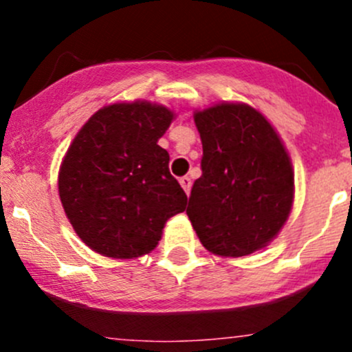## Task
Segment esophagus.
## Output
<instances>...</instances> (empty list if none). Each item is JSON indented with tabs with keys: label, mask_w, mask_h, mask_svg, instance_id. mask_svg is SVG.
Masks as SVG:
<instances>
[{
	"label": "esophagus",
	"mask_w": 352,
	"mask_h": 352,
	"mask_svg": "<svg viewBox=\"0 0 352 352\" xmlns=\"http://www.w3.org/2000/svg\"><path fill=\"white\" fill-rule=\"evenodd\" d=\"M180 186H182V189L186 190V194H189V192H190V186H192V182H190L189 177H182V179H180Z\"/></svg>",
	"instance_id": "1"
}]
</instances>
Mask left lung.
I'll return each mask as SVG.
<instances>
[{
	"label": "left lung",
	"mask_w": 352,
	"mask_h": 352,
	"mask_svg": "<svg viewBox=\"0 0 352 352\" xmlns=\"http://www.w3.org/2000/svg\"><path fill=\"white\" fill-rule=\"evenodd\" d=\"M202 175L190 190L187 216L209 252L228 257L265 247L293 206L289 155L269 120L245 104L199 110Z\"/></svg>",
	"instance_id": "8db88e82"
}]
</instances>
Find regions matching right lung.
<instances>
[{
    "instance_id": "obj_1",
    "label": "right lung",
    "mask_w": 352,
    "mask_h": 352,
    "mask_svg": "<svg viewBox=\"0 0 352 352\" xmlns=\"http://www.w3.org/2000/svg\"><path fill=\"white\" fill-rule=\"evenodd\" d=\"M172 110L150 102L113 104L88 119L59 170V197L76 235L113 258L148 254L187 196L158 144Z\"/></svg>"
}]
</instances>
